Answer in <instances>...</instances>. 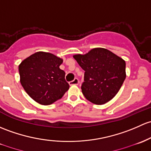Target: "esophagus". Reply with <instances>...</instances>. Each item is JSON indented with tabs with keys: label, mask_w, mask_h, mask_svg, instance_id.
<instances>
[{
	"label": "esophagus",
	"mask_w": 151,
	"mask_h": 151,
	"mask_svg": "<svg viewBox=\"0 0 151 151\" xmlns=\"http://www.w3.org/2000/svg\"><path fill=\"white\" fill-rule=\"evenodd\" d=\"M79 84V80L77 78H75L74 80L69 82V85H77Z\"/></svg>",
	"instance_id": "34e87169"
}]
</instances>
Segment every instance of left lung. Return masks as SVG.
<instances>
[{
  "mask_svg": "<svg viewBox=\"0 0 151 151\" xmlns=\"http://www.w3.org/2000/svg\"><path fill=\"white\" fill-rule=\"evenodd\" d=\"M73 57L85 71L81 88L87 100L103 105L117 94L126 78L124 60L103 47H96L86 54Z\"/></svg>",
  "mask_w": 151,
  "mask_h": 151,
  "instance_id": "obj_1",
  "label": "left lung"
}]
</instances>
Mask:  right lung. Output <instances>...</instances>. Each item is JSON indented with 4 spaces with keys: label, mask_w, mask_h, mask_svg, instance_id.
<instances>
[{
    "label": "right lung",
    "mask_w": 151,
    "mask_h": 151,
    "mask_svg": "<svg viewBox=\"0 0 151 151\" xmlns=\"http://www.w3.org/2000/svg\"><path fill=\"white\" fill-rule=\"evenodd\" d=\"M62 63V58L56 55L39 51L25 58L19 66L22 87L38 104H53L69 90L64 71L59 68Z\"/></svg>",
    "instance_id": "obj_1"
}]
</instances>
